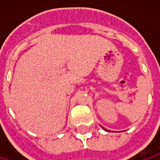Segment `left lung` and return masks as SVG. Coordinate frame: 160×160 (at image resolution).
<instances>
[{
  "label": "left lung",
  "instance_id": "8db88e82",
  "mask_svg": "<svg viewBox=\"0 0 160 160\" xmlns=\"http://www.w3.org/2000/svg\"><path fill=\"white\" fill-rule=\"evenodd\" d=\"M103 129H104V128H103ZM106 131H107V130H106Z\"/></svg>",
  "mask_w": 160,
  "mask_h": 160
}]
</instances>
